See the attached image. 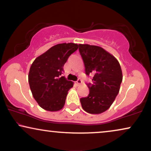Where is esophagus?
<instances>
[{
	"mask_svg": "<svg viewBox=\"0 0 151 151\" xmlns=\"http://www.w3.org/2000/svg\"><path fill=\"white\" fill-rule=\"evenodd\" d=\"M75 82H76V84H77V85H80V84L82 83V80H80V79H78L77 81H76Z\"/></svg>",
	"mask_w": 151,
	"mask_h": 151,
	"instance_id": "34e87169",
	"label": "esophagus"
}]
</instances>
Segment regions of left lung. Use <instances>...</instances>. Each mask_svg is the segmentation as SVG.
<instances>
[{
    "label": "left lung",
    "instance_id": "1",
    "mask_svg": "<svg viewBox=\"0 0 151 151\" xmlns=\"http://www.w3.org/2000/svg\"><path fill=\"white\" fill-rule=\"evenodd\" d=\"M79 51L86 74L93 75V83L87 84L89 94L80 98L82 107L88 113H102L109 109L119 93L122 81L120 65L100 47L80 44Z\"/></svg>",
    "mask_w": 151,
    "mask_h": 151
}]
</instances>
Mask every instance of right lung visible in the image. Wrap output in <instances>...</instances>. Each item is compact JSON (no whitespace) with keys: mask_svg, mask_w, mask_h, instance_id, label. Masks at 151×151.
Masks as SVG:
<instances>
[{"mask_svg":"<svg viewBox=\"0 0 151 151\" xmlns=\"http://www.w3.org/2000/svg\"><path fill=\"white\" fill-rule=\"evenodd\" d=\"M78 48L75 43L58 44L36 58L31 66L28 76L31 91L45 110L57 111L63 108L68 91L73 86L62 76L63 67Z\"/></svg>","mask_w":151,"mask_h":151,"instance_id":"obj_1","label":"right lung"}]
</instances>
